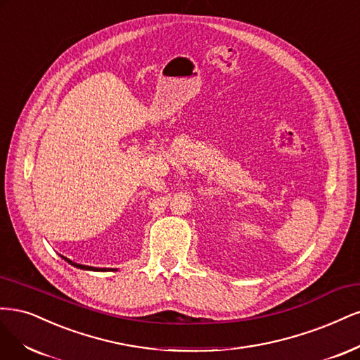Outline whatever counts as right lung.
Masks as SVG:
<instances>
[{
  "label": "right lung",
  "mask_w": 360,
  "mask_h": 360,
  "mask_svg": "<svg viewBox=\"0 0 360 360\" xmlns=\"http://www.w3.org/2000/svg\"><path fill=\"white\" fill-rule=\"evenodd\" d=\"M63 259H65V257H63ZM65 260H67L68 263H70V264L76 266V268H79V269H86V271H101V272H103V271H108L106 268H104V269H103V268H101V269H100V268H91V266H85V264H77V263H73L72 260H68V259H65Z\"/></svg>",
  "instance_id": "add662e5"
}]
</instances>
